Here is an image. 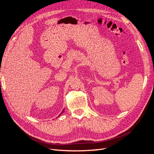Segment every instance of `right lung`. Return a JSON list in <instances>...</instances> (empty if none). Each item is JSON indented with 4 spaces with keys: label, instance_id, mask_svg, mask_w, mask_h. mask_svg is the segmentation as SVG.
<instances>
[{
    "label": "right lung",
    "instance_id": "right-lung-1",
    "mask_svg": "<svg viewBox=\"0 0 154 154\" xmlns=\"http://www.w3.org/2000/svg\"><path fill=\"white\" fill-rule=\"evenodd\" d=\"M64 110H63V111H62V112H61V113H60V114H59V116H60V115H61V114H63V112H64ZM59 116H58V117H59Z\"/></svg>",
    "mask_w": 154,
    "mask_h": 154
}]
</instances>
